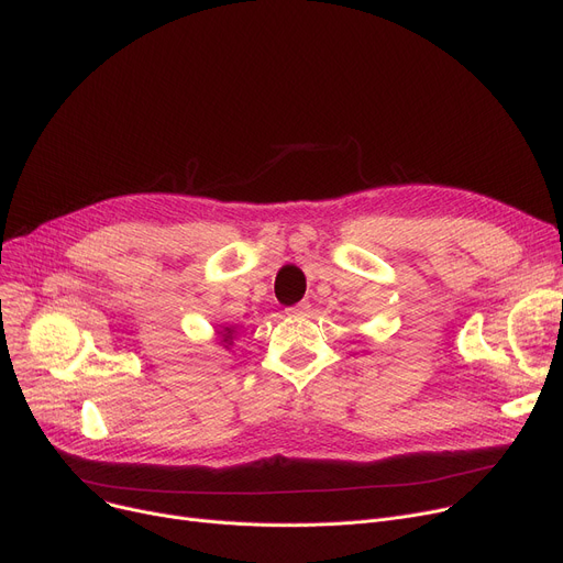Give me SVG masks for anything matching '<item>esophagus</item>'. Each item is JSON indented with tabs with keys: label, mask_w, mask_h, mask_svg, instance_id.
<instances>
[{
	"label": "esophagus",
	"mask_w": 563,
	"mask_h": 563,
	"mask_svg": "<svg viewBox=\"0 0 563 563\" xmlns=\"http://www.w3.org/2000/svg\"><path fill=\"white\" fill-rule=\"evenodd\" d=\"M308 310H310V303H308V301H301V303H297V306L287 308V314H291V317H303V314H308Z\"/></svg>",
	"instance_id": "34e87169"
}]
</instances>
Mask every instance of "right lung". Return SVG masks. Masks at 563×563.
I'll return each mask as SVG.
<instances>
[{"mask_svg":"<svg viewBox=\"0 0 563 563\" xmlns=\"http://www.w3.org/2000/svg\"><path fill=\"white\" fill-rule=\"evenodd\" d=\"M218 338H221V345L230 347L232 345V338H234V327H223V331H216Z\"/></svg>","mask_w":563,"mask_h":563,"instance_id":"obj_1","label":"right lung"}]
</instances>
